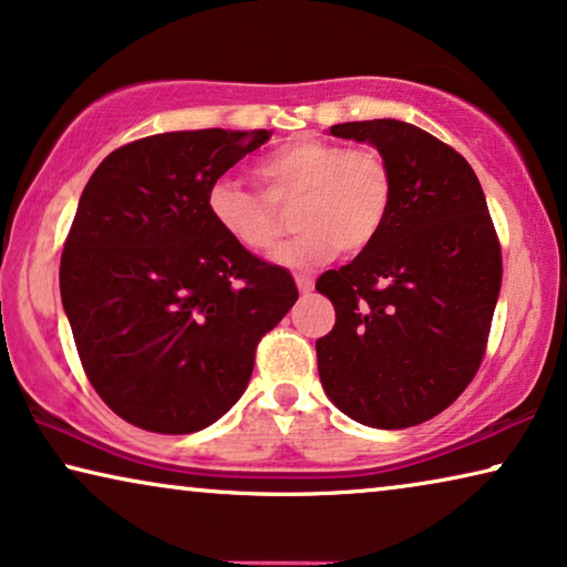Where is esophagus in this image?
<instances>
[{
	"instance_id": "34e87169",
	"label": "esophagus",
	"mask_w": 567,
	"mask_h": 567,
	"mask_svg": "<svg viewBox=\"0 0 567 567\" xmlns=\"http://www.w3.org/2000/svg\"><path fill=\"white\" fill-rule=\"evenodd\" d=\"M295 285H298V290H300L302 298H306V295L312 292V280H310V277H306V275L295 277Z\"/></svg>"
}]
</instances>
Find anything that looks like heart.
<instances>
[{
    "instance_id": "obj_1",
    "label": "heart",
    "mask_w": 567,
    "mask_h": 567,
    "mask_svg": "<svg viewBox=\"0 0 567 567\" xmlns=\"http://www.w3.org/2000/svg\"><path fill=\"white\" fill-rule=\"evenodd\" d=\"M257 175L265 196L221 177L208 188V214L239 247L267 251L282 229L275 206L295 198L290 221L298 234L275 255L277 265L290 269L320 265L336 249L364 251L392 206V171L374 147L346 150L338 142L298 137L269 152Z\"/></svg>"
}]
</instances>
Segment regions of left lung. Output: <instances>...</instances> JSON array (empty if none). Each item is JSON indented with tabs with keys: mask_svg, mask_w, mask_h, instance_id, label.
Segmentation results:
<instances>
[{
	"mask_svg": "<svg viewBox=\"0 0 567 567\" xmlns=\"http://www.w3.org/2000/svg\"><path fill=\"white\" fill-rule=\"evenodd\" d=\"M333 137L369 142L392 171V206L371 247L318 277L336 308L318 338V374L361 425H420L476 377L502 287V249L476 173L415 124L346 122Z\"/></svg>",
	"mask_w": 567,
	"mask_h": 567,
	"instance_id": "left-lung-1",
	"label": "left lung"
}]
</instances>
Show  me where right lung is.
Masks as SVG:
<instances>
[{
	"label": "right lung",
	"mask_w": 567,
	"mask_h": 567,
	"mask_svg": "<svg viewBox=\"0 0 567 567\" xmlns=\"http://www.w3.org/2000/svg\"><path fill=\"white\" fill-rule=\"evenodd\" d=\"M267 130L165 132L91 175L61 257V298L101 400L152 433L208 427L247 390L259 338L298 300L282 267L208 214V188Z\"/></svg>",
	"instance_id": "right-lung-1"
}]
</instances>
